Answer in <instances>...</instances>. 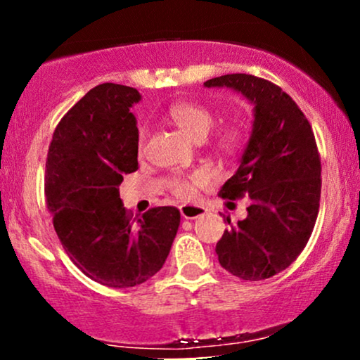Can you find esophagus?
<instances>
[{"label": "esophagus", "instance_id": "34e87169", "mask_svg": "<svg viewBox=\"0 0 360 360\" xmlns=\"http://www.w3.org/2000/svg\"><path fill=\"white\" fill-rule=\"evenodd\" d=\"M179 210H181V217H183L184 220H194V218L203 217L206 213L205 208H201V206H194V205H183Z\"/></svg>", "mask_w": 360, "mask_h": 360}]
</instances>
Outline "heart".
Listing matches in <instances>:
<instances>
[{"label": "heart", "mask_w": 360, "mask_h": 360, "mask_svg": "<svg viewBox=\"0 0 360 360\" xmlns=\"http://www.w3.org/2000/svg\"><path fill=\"white\" fill-rule=\"evenodd\" d=\"M169 120L171 123L179 128L181 131H184L189 139L201 142L206 135L210 134L214 125V113L208 106L201 105V103H193V101H184V103H176L174 106H171L169 110ZM243 142V130L238 125H229L223 127L220 131L214 137V146L220 150L232 152L235 148H238ZM147 146V130L142 128L139 131L137 139V148L139 154L142 155L146 152ZM210 183V176L206 171H194L188 176H177L172 179L171 189L181 200H193L196 196L198 189L203 188Z\"/></svg>", "instance_id": "obj_1"}]
</instances>
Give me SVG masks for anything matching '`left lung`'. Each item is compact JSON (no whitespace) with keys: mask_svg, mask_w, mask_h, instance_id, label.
<instances>
[{"mask_svg":"<svg viewBox=\"0 0 360 360\" xmlns=\"http://www.w3.org/2000/svg\"><path fill=\"white\" fill-rule=\"evenodd\" d=\"M206 88H232L254 103V125L237 172L223 184V200L249 196L245 220L217 243L223 269L243 281L269 279L291 266L311 237L321 193V162L311 125L274 82L226 74Z\"/></svg>","mask_w":360,"mask_h":360,"instance_id":"left-lung-1","label":"left lung"}]
</instances>
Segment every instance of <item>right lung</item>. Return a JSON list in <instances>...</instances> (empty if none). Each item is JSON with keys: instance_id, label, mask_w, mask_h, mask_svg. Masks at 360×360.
Masks as SVG:
<instances>
[{"instance_id": "add662e5", "label": "right lung", "mask_w": 360, "mask_h": 360, "mask_svg": "<svg viewBox=\"0 0 360 360\" xmlns=\"http://www.w3.org/2000/svg\"><path fill=\"white\" fill-rule=\"evenodd\" d=\"M140 93L128 86L89 89L62 117L45 164V200L69 259L96 283L134 288L166 262L179 229L174 206L131 218L120 200L123 176L137 171Z\"/></svg>"}]
</instances>
